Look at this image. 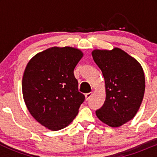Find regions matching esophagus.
<instances>
[{"label": "esophagus", "instance_id": "34e87169", "mask_svg": "<svg viewBox=\"0 0 157 157\" xmlns=\"http://www.w3.org/2000/svg\"><path fill=\"white\" fill-rule=\"evenodd\" d=\"M91 95H92V93H91V92L86 94V95H85V97H86V100H89L90 99V97H91Z\"/></svg>", "mask_w": 157, "mask_h": 157}]
</instances>
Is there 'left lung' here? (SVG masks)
<instances>
[{
	"label": "left lung",
	"mask_w": 157,
	"mask_h": 157,
	"mask_svg": "<svg viewBox=\"0 0 157 157\" xmlns=\"http://www.w3.org/2000/svg\"><path fill=\"white\" fill-rule=\"evenodd\" d=\"M93 59L105 80V100L96 111L100 121L120 127L134 117L143 100L145 75L140 63L121 48L94 49Z\"/></svg>",
	"instance_id": "8db88e82"
}]
</instances>
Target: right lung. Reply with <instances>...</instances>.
Returning a JSON list of instances; mask_svg holds the SVG:
<instances>
[{"mask_svg":"<svg viewBox=\"0 0 157 157\" xmlns=\"http://www.w3.org/2000/svg\"><path fill=\"white\" fill-rule=\"evenodd\" d=\"M82 56L79 48L54 46L37 53L26 65L22 80L23 100L32 116L49 130L69 125L84 101L74 75Z\"/></svg>","mask_w":157,"mask_h":157,"instance_id":"obj_1","label":"right lung"}]
</instances>
